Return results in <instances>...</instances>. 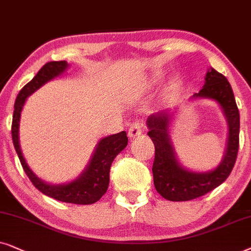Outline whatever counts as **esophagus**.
Here are the masks:
<instances>
[{
  "label": "esophagus",
  "instance_id": "obj_1",
  "mask_svg": "<svg viewBox=\"0 0 251 251\" xmlns=\"http://www.w3.org/2000/svg\"><path fill=\"white\" fill-rule=\"evenodd\" d=\"M142 124L141 122H139V120H135V122H133L131 125H129V128H128V136L129 138H136V136L141 135L142 133Z\"/></svg>",
  "mask_w": 251,
  "mask_h": 251
}]
</instances>
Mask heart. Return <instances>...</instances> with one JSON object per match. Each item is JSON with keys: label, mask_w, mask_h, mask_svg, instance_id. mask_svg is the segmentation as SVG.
<instances>
[{"label": "heart", "mask_w": 251, "mask_h": 251, "mask_svg": "<svg viewBox=\"0 0 251 251\" xmlns=\"http://www.w3.org/2000/svg\"><path fill=\"white\" fill-rule=\"evenodd\" d=\"M157 78H153V79H151L149 81V83H148V86H150V85H152V83H156L157 82ZM143 89L145 88H139V89H136V91H134V92H131V94H129V98H131L132 100H134V99H136V98H139L140 96V94H141V92L143 91Z\"/></svg>", "instance_id": "obj_1"}]
</instances>
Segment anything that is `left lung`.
<instances>
[{
    "mask_svg": "<svg viewBox=\"0 0 251 251\" xmlns=\"http://www.w3.org/2000/svg\"><path fill=\"white\" fill-rule=\"evenodd\" d=\"M193 98L215 100L222 106L228 124V140L222 163L210 172H192L186 170L176 159L170 140L169 111H159L147 119L149 132L155 145L152 164L153 185L157 193L169 201H189L211 192L225 181L234 168L239 151L240 113L229 82L222 73L209 69L204 86Z\"/></svg>",
    "mask_w": 251,
    "mask_h": 251,
    "instance_id": "left-lung-1",
    "label": "left lung"
}]
</instances>
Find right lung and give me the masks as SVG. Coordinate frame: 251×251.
<instances>
[{
    "label": "right lung",
    "instance_id": "obj_1",
    "mask_svg": "<svg viewBox=\"0 0 251 251\" xmlns=\"http://www.w3.org/2000/svg\"><path fill=\"white\" fill-rule=\"evenodd\" d=\"M66 68H68V63L65 61L47 63L36 73L34 78L23 87L17 96L15 110H13L11 126L12 142L23 169L36 189L49 198L61 202L73 203V204H93L106 193L110 181V168H111L113 159L127 146L128 139L125 131L100 140L91 162L87 165L85 171L75 180L65 185H50L39 179L26 164L21 146H19V120H21V112L26 99L42 85H45L47 81L62 75Z\"/></svg>",
    "mask_w": 251,
    "mask_h": 251
}]
</instances>
